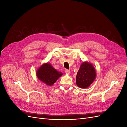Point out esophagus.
I'll return each instance as SVG.
<instances>
[{
  "mask_svg": "<svg viewBox=\"0 0 127 127\" xmlns=\"http://www.w3.org/2000/svg\"><path fill=\"white\" fill-rule=\"evenodd\" d=\"M65 72L67 73L68 74H70V71L69 69H66L65 70Z\"/></svg>",
  "mask_w": 127,
  "mask_h": 127,
  "instance_id": "obj_1",
  "label": "esophagus"
}]
</instances>
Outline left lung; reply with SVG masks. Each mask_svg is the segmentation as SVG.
I'll return each mask as SVG.
<instances>
[{
  "label": "left lung",
  "instance_id": "left-lung-1",
  "mask_svg": "<svg viewBox=\"0 0 127 127\" xmlns=\"http://www.w3.org/2000/svg\"><path fill=\"white\" fill-rule=\"evenodd\" d=\"M96 77L95 68L91 64L84 62L82 64L76 76V84L79 87H89Z\"/></svg>",
  "mask_w": 127,
  "mask_h": 127
}]
</instances>
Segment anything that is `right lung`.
Segmentation results:
<instances>
[{"label": "right lung", "instance_id": "1", "mask_svg": "<svg viewBox=\"0 0 127 127\" xmlns=\"http://www.w3.org/2000/svg\"><path fill=\"white\" fill-rule=\"evenodd\" d=\"M61 75L62 73L57 71L48 63L42 64L36 72L37 78L49 86L52 85Z\"/></svg>", "mask_w": 127, "mask_h": 127}]
</instances>
